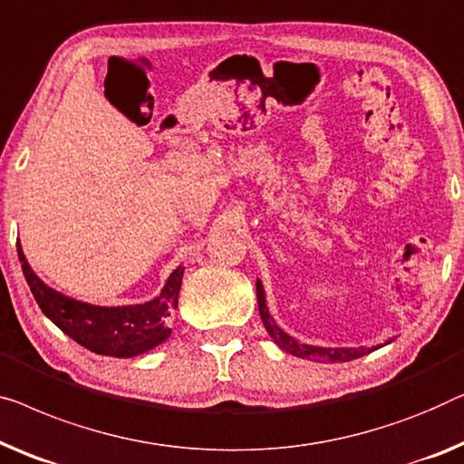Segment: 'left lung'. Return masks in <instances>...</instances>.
I'll return each instance as SVG.
<instances>
[{
	"label": "left lung",
	"instance_id": "8db88e82",
	"mask_svg": "<svg viewBox=\"0 0 464 464\" xmlns=\"http://www.w3.org/2000/svg\"><path fill=\"white\" fill-rule=\"evenodd\" d=\"M257 304H259L261 322H264L266 331L272 337L274 343H276L282 349V352L297 355V358L320 362V364H326V362H328V364H339V362H349V360L362 358V355L371 353V352H374V349L392 343V341H387V343L377 345V347H368V349L366 347H320V345L299 343L297 339L282 331V328L276 324V320H274L270 315V310H267L266 293H264V285H261V280H257Z\"/></svg>",
	"mask_w": 464,
	"mask_h": 464
}]
</instances>
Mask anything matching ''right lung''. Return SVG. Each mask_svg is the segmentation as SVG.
<instances>
[{"label": "right lung", "instance_id": "obj_1", "mask_svg": "<svg viewBox=\"0 0 464 464\" xmlns=\"http://www.w3.org/2000/svg\"><path fill=\"white\" fill-rule=\"evenodd\" d=\"M16 251L26 285L31 286L33 297L42 312L60 331L90 352L112 355V358H133L169 339L171 328L167 320L178 307L184 276L182 266L171 272L160 293L146 304L106 307L85 304V301L58 293L33 272L20 240L16 243Z\"/></svg>", "mask_w": 464, "mask_h": 464}]
</instances>
